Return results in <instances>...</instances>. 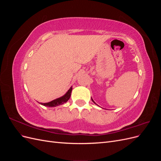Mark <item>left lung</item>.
Returning a JSON list of instances; mask_svg holds the SVG:
<instances>
[{"label": "left lung", "instance_id": "left-lung-1", "mask_svg": "<svg viewBox=\"0 0 161 161\" xmlns=\"http://www.w3.org/2000/svg\"><path fill=\"white\" fill-rule=\"evenodd\" d=\"M92 101H93V102H94V101H93V100H92ZM94 103H95V102H94Z\"/></svg>", "mask_w": 161, "mask_h": 161}]
</instances>
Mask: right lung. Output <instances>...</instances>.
<instances>
[{
	"label": "right lung",
	"instance_id": "add662e5",
	"mask_svg": "<svg viewBox=\"0 0 161 161\" xmlns=\"http://www.w3.org/2000/svg\"><path fill=\"white\" fill-rule=\"evenodd\" d=\"M72 90V88L71 86L70 89L66 92V93L64 95H63L62 97H60V98H58V99L53 100L50 102H48V103H40L42 105H44V106H46V107H56V106L64 104V103H66V102L69 101V99H70Z\"/></svg>",
	"mask_w": 161,
	"mask_h": 161
}]
</instances>
